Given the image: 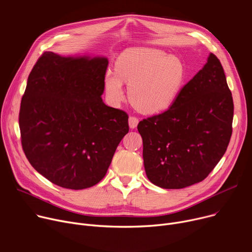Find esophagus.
<instances>
[{
  "label": "esophagus",
  "mask_w": 252,
  "mask_h": 252,
  "mask_svg": "<svg viewBox=\"0 0 252 252\" xmlns=\"http://www.w3.org/2000/svg\"><path fill=\"white\" fill-rule=\"evenodd\" d=\"M138 124V119L135 117H129L128 118V126L130 128H135Z\"/></svg>",
  "instance_id": "34e87169"
}]
</instances>
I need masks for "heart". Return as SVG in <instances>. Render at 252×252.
I'll return each instance as SVG.
<instances>
[{"label": "heart", "instance_id": "obj_1", "mask_svg": "<svg viewBox=\"0 0 252 252\" xmlns=\"http://www.w3.org/2000/svg\"><path fill=\"white\" fill-rule=\"evenodd\" d=\"M185 78V65L177 57L156 49H130L119 57L116 71H106L103 82L112 102L124 99V82L128 86V96L135 109L143 114H156L171 105Z\"/></svg>", "mask_w": 252, "mask_h": 252}]
</instances>
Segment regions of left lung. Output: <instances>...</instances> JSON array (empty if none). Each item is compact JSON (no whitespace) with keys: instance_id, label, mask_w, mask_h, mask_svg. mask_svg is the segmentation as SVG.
Here are the masks:
<instances>
[{"instance_id":"obj_1","label":"left lung","mask_w":252,"mask_h":252,"mask_svg":"<svg viewBox=\"0 0 252 252\" xmlns=\"http://www.w3.org/2000/svg\"><path fill=\"white\" fill-rule=\"evenodd\" d=\"M232 120L224 70L210 53L167 111L138 123L148 178L166 189L202 182L226 152Z\"/></svg>"}]
</instances>
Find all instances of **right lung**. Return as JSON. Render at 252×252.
<instances>
[{"label": "right lung", "instance_id": "obj_1", "mask_svg": "<svg viewBox=\"0 0 252 252\" xmlns=\"http://www.w3.org/2000/svg\"><path fill=\"white\" fill-rule=\"evenodd\" d=\"M109 61L46 52L33 65L19 116L32 166L69 189L100 182L128 132V116L101 98Z\"/></svg>", "mask_w": 252, "mask_h": 252}]
</instances>
